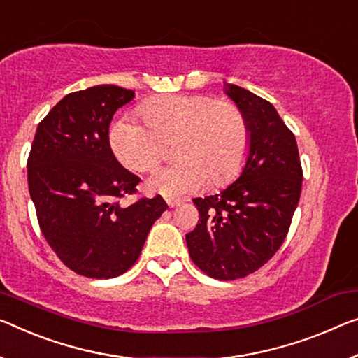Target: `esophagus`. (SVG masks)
<instances>
[{
    "label": "esophagus",
    "instance_id": "34e87169",
    "mask_svg": "<svg viewBox=\"0 0 358 358\" xmlns=\"http://www.w3.org/2000/svg\"><path fill=\"white\" fill-rule=\"evenodd\" d=\"M166 203H168L169 208H176V206L180 205V200H166Z\"/></svg>",
    "mask_w": 358,
    "mask_h": 358
}]
</instances>
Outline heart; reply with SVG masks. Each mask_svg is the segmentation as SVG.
I'll list each match as a JSON object with an SVG mask.
<instances>
[{
    "mask_svg": "<svg viewBox=\"0 0 358 358\" xmlns=\"http://www.w3.org/2000/svg\"><path fill=\"white\" fill-rule=\"evenodd\" d=\"M139 112L144 122L123 117L110 129V145L126 168L150 171L162 160L163 141L176 142L178 163L157 169L147 180L150 192L182 198L222 185L243 166L250 147V124L232 101L206 94H169L148 99Z\"/></svg>",
    "mask_w": 358,
    "mask_h": 358,
    "instance_id": "b5f03b06",
    "label": "heart"
}]
</instances>
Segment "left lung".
<instances>
[{
    "label": "left lung",
    "instance_id": "1",
    "mask_svg": "<svg viewBox=\"0 0 358 358\" xmlns=\"http://www.w3.org/2000/svg\"><path fill=\"white\" fill-rule=\"evenodd\" d=\"M225 94L248 120V157L240 178L221 194L195 198L200 221L185 241L206 275L236 280L262 267L287 238L302 166L296 137L271 102L236 85H225Z\"/></svg>",
    "mask_w": 358,
    "mask_h": 358
}]
</instances>
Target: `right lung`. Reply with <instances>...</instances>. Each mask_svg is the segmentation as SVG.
<instances>
[{
	"mask_svg": "<svg viewBox=\"0 0 358 358\" xmlns=\"http://www.w3.org/2000/svg\"><path fill=\"white\" fill-rule=\"evenodd\" d=\"M134 91L113 85L70 92L38 124L27 160L29 190L48 245L70 271L113 278L139 257L153 222L166 211L160 195L120 200L141 182L115 158L108 128Z\"/></svg>",
	"mask_w": 358,
	"mask_h": 358,
	"instance_id": "1",
	"label": "right lung"
}]
</instances>
